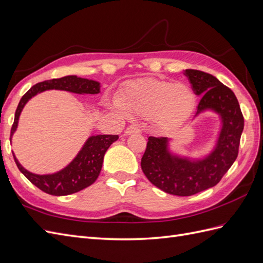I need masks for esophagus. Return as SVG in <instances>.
<instances>
[{"label":"esophagus","mask_w":263,"mask_h":263,"mask_svg":"<svg viewBox=\"0 0 263 263\" xmlns=\"http://www.w3.org/2000/svg\"><path fill=\"white\" fill-rule=\"evenodd\" d=\"M140 132H141V130L138 125H129L125 130V136H130V134L140 133Z\"/></svg>","instance_id":"34e87169"}]
</instances>
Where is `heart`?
<instances>
[{
    "instance_id": "heart-1",
    "label": "heart",
    "mask_w": 263,
    "mask_h": 263,
    "mask_svg": "<svg viewBox=\"0 0 263 263\" xmlns=\"http://www.w3.org/2000/svg\"><path fill=\"white\" fill-rule=\"evenodd\" d=\"M116 102L129 117H152L162 126H177L191 117L197 97L187 84L140 78L127 81L121 87Z\"/></svg>"
}]
</instances>
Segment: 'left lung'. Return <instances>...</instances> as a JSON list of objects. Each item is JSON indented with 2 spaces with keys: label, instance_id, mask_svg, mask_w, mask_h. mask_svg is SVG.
Segmentation results:
<instances>
[{
  "label": "left lung",
  "instance_id": "1",
  "mask_svg": "<svg viewBox=\"0 0 263 263\" xmlns=\"http://www.w3.org/2000/svg\"><path fill=\"white\" fill-rule=\"evenodd\" d=\"M194 94L201 97L193 120L210 111L218 114L220 127L212 149L193 158L171 150L169 138L149 137L141 167L147 180L162 191L189 197L214 186L238 157L245 120L234 93L211 74L186 69Z\"/></svg>",
  "mask_w": 263,
  "mask_h": 263
}]
</instances>
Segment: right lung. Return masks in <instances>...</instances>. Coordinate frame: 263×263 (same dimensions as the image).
I'll return each instance as SVG.
<instances>
[{"mask_svg":"<svg viewBox=\"0 0 263 263\" xmlns=\"http://www.w3.org/2000/svg\"><path fill=\"white\" fill-rule=\"evenodd\" d=\"M100 89L101 83L98 81L79 78L77 76L52 79L33 85L20 100L15 111L14 123L11 129L10 140L12 141L13 134L17 129L20 116H21L25 104L36 94L49 90H61L76 94H98L100 93ZM118 139L119 136H107V134L89 137L76 158L69 164L60 171L50 174H36L30 172L18 162L14 153H13V157H14L18 170L40 190L49 193L51 196H69V194L79 192L96 182L101 169H102L103 158L106 150Z\"/></svg>","mask_w":263,"mask_h":263,"instance_id":"right-lung-1","label":"right lung"}]
</instances>
